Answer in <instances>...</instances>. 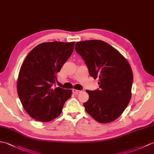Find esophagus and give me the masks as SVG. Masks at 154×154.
<instances>
[{"instance_id":"obj_1","label":"esophagus","mask_w":154,"mask_h":154,"mask_svg":"<svg viewBox=\"0 0 154 154\" xmlns=\"http://www.w3.org/2000/svg\"><path fill=\"white\" fill-rule=\"evenodd\" d=\"M72 91H73V94H79V93H80V92H81V91H79V90H76V89H73Z\"/></svg>"}]
</instances>
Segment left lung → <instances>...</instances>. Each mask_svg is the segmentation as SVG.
I'll use <instances>...</instances> for the list:
<instances>
[{"instance_id": "left-lung-1", "label": "left lung", "mask_w": 154, "mask_h": 154, "mask_svg": "<svg viewBox=\"0 0 154 154\" xmlns=\"http://www.w3.org/2000/svg\"><path fill=\"white\" fill-rule=\"evenodd\" d=\"M75 46L90 75L99 80L100 89L86 91L89 96L83 104L86 112L99 123L112 122L122 114L131 98L133 74L130 64L104 41H84Z\"/></svg>"}]
</instances>
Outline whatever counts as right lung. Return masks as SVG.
<instances>
[{"mask_svg":"<svg viewBox=\"0 0 154 154\" xmlns=\"http://www.w3.org/2000/svg\"><path fill=\"white\" fill-rule=\"evenodd\" d=\"M75 42L39 44L28 54L17 81V91L24 109L31 117L48 122L58 117L71 90L54 88L57 74L72 54Z\"/></svg>","mask_w":154,"mask_h":154,"instance_id":"1","label":"right lung"}]
</instances>
